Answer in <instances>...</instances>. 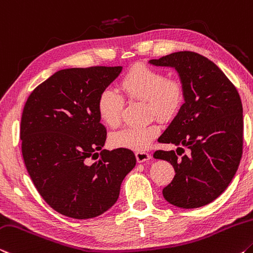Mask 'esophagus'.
Segmentation results:
<instances>
[{
    "instance_id": "34e87169",
    "label": "esophagus",
    "mask_w": 253,
    "mask_h": 253,
    "mask_svg": "<svg viewBox=\"0 0 253 253\" xmlns=\"http://www.w3.org/2000/svg\"><path fill=\"white\" fill-rule=\"evenodd\" d=\"M135 157H136V160H138V163H146V161L151 159V155L144 151H138L135 154Z\"/></svg>"
}]
</instances>
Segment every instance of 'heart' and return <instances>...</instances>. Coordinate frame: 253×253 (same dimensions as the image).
Listing matches in <instances>:
<instances>
[{
  "mask_svg": "<svg viewBox=\"0 0 253 253\" xmlns=\"http://www.w3.org/2000/svg\"><path fill=\"white\" fill-rule=\"evenodd\" d=\"M120 88L129 98L146 102L148 114L161 120L176 117L184 103V86L178 78L166 77L160 70L138 65L132 67L120 83ZM123 99L110 88L102 90L96 102L98 118L106 126H117L121 120ZM160 133L157 123L127 126L114 132L110 142L115 148L142 151Z\"/></svg>",
  "mask_w": 253,
  "mask_h": 253,
  "instance_id": "obj_1",
  "label": "heart"
}]
</instances>
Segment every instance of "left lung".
Wrapping results in <instances>:
<instances>
[{
    "mask_svg": "<svg viewBox=\"0 0 253 253\" xmlns=\"http://www.w3.org/2000/svg\"><path fill=\"white\" fill-rule=\"evenodd\" d=\"M149 64L173 68L184 86V104L158 139L175 144L177 154H154L175 169L163 195L180 209L208 205L227 188L239 168L243 146L241 98L225 74L200 53L178 51ZM185 148L188 154L183 155Z\"/></svg>",
    "mask_w": 253,
    "mask_h": 253,
    "instance_id": "8db88e82",
    "label": "left lung"
}]
</instances>
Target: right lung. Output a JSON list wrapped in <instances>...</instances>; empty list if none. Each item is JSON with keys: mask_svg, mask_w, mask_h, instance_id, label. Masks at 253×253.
<instances>
[{"mask_svg": "<svg viewBox=\"0 0 253 253\" xmlns=\"http://www.w3.org/2000/svg\"><path fill=\"white\" fill-rule=\"evenodd\" d=\"M122 69H61L36 87L24 105L20 139L27 170L45 203L65 216L85 220L106 212L135 166L129 149L103 150L106 129L96 110L98 95Z\"/></svg>", "mask_w": 253, "mask_h": 253, "instance_id": "obj_1", "label": "right lung"}]
</instances>
